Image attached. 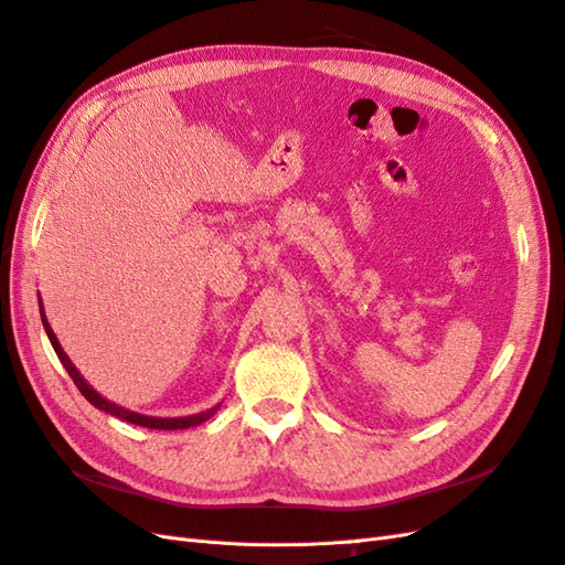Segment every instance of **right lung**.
I'll return each mask as SVG.
<instances>
[{"label":"right lung","instance_id":"add662e5","mask_svg":"<svg viewBox=\"0 0 565 565\" xmlns=\"http://www.w3.org/2000/svg\"><path fill=\"white\" fill-rule=\"evenodd\" d=\"M42 322H44V330H46V334H49L51 347H54V351H56V355H58V361L63 363V367L67 370V374H71V380L75 382V386L79 388L82 396L87 398L94 407L104 409V413H108V415H113V417H119V419H125V422H131V424L148 426V429H188V426H198V424H202V422H207V419L216 413V407H218V405H216V407H212V409H207V413L191 415V417H174V419H160V417H146V415L129 413V409H125V407H119V405H115V403L106 401L104 396H98V393H96L87 382H84V380L79 377V372H77V370H75V365L71 363V358H67V355L63 353V349H61V344H58L56 334L51 332L49 322H46V318H44V311H42Z\"/></svg>","mask_w":565,"mask_h":565}]
</instances>
